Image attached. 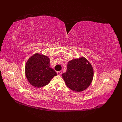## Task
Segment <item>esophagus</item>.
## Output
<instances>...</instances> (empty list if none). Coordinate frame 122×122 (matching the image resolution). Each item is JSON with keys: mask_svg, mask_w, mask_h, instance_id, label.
Returning a JSON list of instances; mask_svg holds the SVG:
<instances>
[{"mask_svg": "<svg viewBox=\"0 0 122 122\" xmlns=\"http://www.w3.org/2000/svg\"><path fill=\"white\" fill-rule=\"evenodd\" d=\"M57 74L58 75H61V71H58L57 72Z\"/></svg>", "mask_w": 122, "mask_h": 122, "instance_id": "esophagus-1", "label": "esophagus"}]
</instances>
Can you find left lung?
Masks as SVG:
<instances>
[{"label": "left lung", "instance_id": "obj_1", "mask_svg": "<svg viewBox=\"0 0 122 122\" xmlns=\"http://www.w3.org/2000/svg\"><path fill=\"white\" fill-rule=\"evenodd\" d=\"M62 77L70 89L80 92L90 86L94 70L90 62L86 58L81 57L68 62L67 71L62 74Z\"/></svg>", "mask_w": 122, "mask_h": 122}]
</instances>
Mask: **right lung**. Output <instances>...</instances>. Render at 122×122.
<instances>
[{"label": "right lung", "mask_w": 122, "mask_h": 122, "mask_svg": "<svg viewBox=\"0 0 122 122\" xmlns=\"http://www.w3.org/2000/svg\"><path fill=\"white\" fill-rule=\"evenodd\" d=\"M25 76L32 86L42 87L48 84L54 76L57 75L50 67V59L43 54L36 53L26 63Z\"/></svg>", "instance_id": "obj_1"}]
</instances>
